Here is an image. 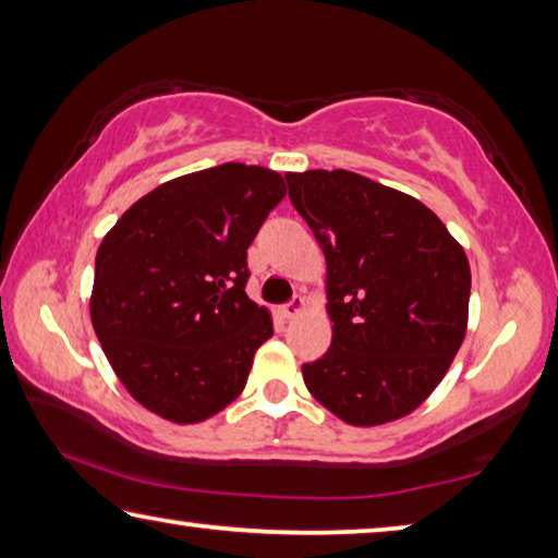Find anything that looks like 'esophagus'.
<instances>
[{"instance_id": "34e87169", "label": "esophagus", "mask_w": 558, "mask_h": 558, "mask_svg": "<svg viewBox=\"0 0 558 558\" xmlns=\"http://www.w3.org/2000/svg\"><path fill=\"white\" fill-rule=\"evenodd\" d=\"M302 310H305V300L302 298H292L290 302H286V305H282L278 313H280V317L282 319H292V317H298Z\"/></svg>"}]
</instances>
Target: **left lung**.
Returning a JSON list of instances; mask_svg holds the SVG:
<instances>
[{
    "label": "left lung",
    "instance_id": "left-lung-1",
    "mask_svg": "<svg viewBox=\"0 0 558 558\" xmlns=\"http://www.w3.org/2000/svg\"><path fill=\"white\" fill-rule=\"evenodd\" d=\"M323 243L332 344L302 364L310 393L352 426L428 399L465 339L470 263L428 206L347 169L286 174Z\"/></svg>",
    "mask_w": 558,
    "mask_h": 558
}]
</instances>
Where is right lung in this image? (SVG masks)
<instances>
[{
	"label": "right lung",
	"instance_id": "1",
	"mask_svg": "<svg viewBox=\"0 0 558 558\" xmlns=\"http://www.w3.org/2000/svg\"><path fill=\"white\" fill-rule=\"evenodd\" d=\"M282 196L272 169L226 162L159 184L102 239L93 329L145 409L196 423L243 391L272 337L268 310L245 295L248 245Z\"/></svg>",
	"mask_w": 558,
	"mask_h": 558
}]
</instances>
